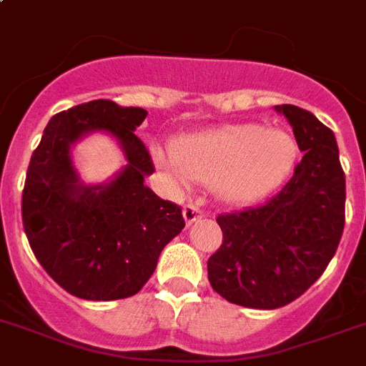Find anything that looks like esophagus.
Listing matches in <instances>:
<instances>
[{
    "mask_svg": "<svg viewBox=\"0 0 366 366\" xmlns=\"http://www.w3.org/2000/svg\"><path fill=\"white\" fill-rule=\"evenodd\" d=\"M202 217H204V213H202V209L196 204H187L185 207H183V219H185L187 226H190L192 222L202 219Z\"/></svg>",
    "mask_w": 366,
    "mask_h": 366,
    "instance_id": "obj_1",
    "label": "esophagus"
}]
</instances>
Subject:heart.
Segmentation results:
<instances>
[{"instance_id":"obj_1","label":"heart","mask_w":366,"mask_h":366,"mask_svg":"<svg viewBox=\"0 0 366 366\" xmlns=\"http://www.w3.org/2000/svg\"><path fill=\"white\" fill-rule=\"evenodd\" d=\"M159 164L176 179L207 183L220 202L252 204L279 189L299 159V142L279 127L237 123L183 136L174 153L155 147Z\"/></svg>"}]
</instances>
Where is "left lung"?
Masks as SVG:
<instances>
[{
	"label": "left lung",
	"mask_w": 366,
	"mask_h": 366,
	"mask_svg": "<svg viewBox=\"0 0 366 366\" xmlns=\"http://www.w3.org/2000/svg\"><path fill=\"white\" fill-rule=\"evenodd\" d=\"M305 155L279 194L219 215L222 244L207 259L217 294L249 309H279L322 277L344 230L346 179L331 129L309 110L274 107Z\"/></svg>",
	"instance_id": "obj_1"
}]
</instances>
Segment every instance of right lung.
<instances>
[{
  "label": "right lung",
  "instance_id": "add662e5",
  "mask_svg": "<svg viewBox=\"0 0 366 366\" xmlns=\"http://www.w3.org/2000/svg\"><path fill=\"white\" fill-rule=\"evenodd\" d=\"M144 108L89 101L48 122L33 151L22 194V220L39 264L69 294L114 301L138 294L162 249L183 228L181 207L144 185L153 174L146 146L134 134ZM93 132L118 142L126 166L107 184L87 186L71 147Z\"/></svg>",
  "mask_w": 366,
  "mask_h": 366
}]
</instances>
